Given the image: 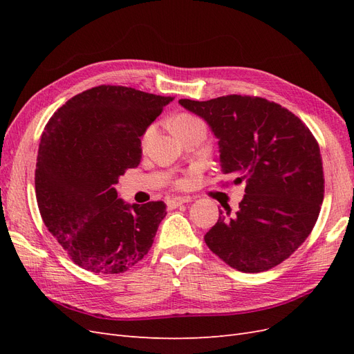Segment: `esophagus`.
Segmentation results:
<instances>
[{
    "instance_id": "obj_1",
    "label": "esophagus",
    "mask_w": 354,
    "mask_h": 354,
    "mask_svg": "<svg viewBox=\"0 0 354 354\" xmlns=\"http://www.w3.org/2000/svg\"><path fill=\"white\" fill-rule=\"evenodd\" d=\"M192 198L190 196H176V198H171L167 201V207L169 209H174V208H178L180 205H183V203L186 202H190Z\"/></svg>"
}]
</instances>
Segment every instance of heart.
Here are the masks:
<instances>
[{
	"mask_svg": "<svg viewBox=\"0 0 354 354\" xmlns=\"http://www.w3.org/2000/svg\"><path fill=\"white\" fill-rule=\"evenodd\" d=\"M196 121H199V120H196V118L192 116V115H178V116L174 118L173 122H171V125H173V127H176V125H185V124L196 122ZM151 136H152V128H149V130L145 134V140H147V138L151 137Z\"/></svg>",
	"mask_w": 354,
	"mask_h": 354,
	"instance_id": "b5f03b06",
	"label": "heart"
}]
</instances>
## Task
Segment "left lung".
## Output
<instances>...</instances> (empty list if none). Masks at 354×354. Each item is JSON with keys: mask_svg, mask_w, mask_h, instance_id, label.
Masks as SVG:
<instances>
[{"mask_svg": "<svg viewBox=\"0 0 354 354\" xmlns=\"http://www.w3.org/2000/svg\"><path fill=\"white\" fill-rule=\"evenodd\" d=\"M178 103L217 137L223 174L246 185L234 216L220 209L203 238L208 248L243 273L281 264L313 230L324 201L316 138L292 112L261 97L230 94Z\"/></svg>", "mask_w": 354, "mask_h": 354, "instance_id": "obj_1", "label": "left lung"}]
</instances>
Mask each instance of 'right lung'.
Wrapping results in <instances>:
<instances>
[{
	"label": "right lung",
	"mask_w": 354,
	"mask_h": 354,
	"mask_svg": "<svg viewBox=\"0 0 354 354\" xmlns=\"http://www.w3.org/2000/svg\"><path fill=\"white\" fill-rule=\"evenodd\" d=\"M174 97L121 85L73 95L41 136L35 169L42 221L71 259L97 274L127 272L151 250L164 202L118 198V178L142 159V137Z\"/></svg>",
	"instance_id": "1"
}]
</instances>
